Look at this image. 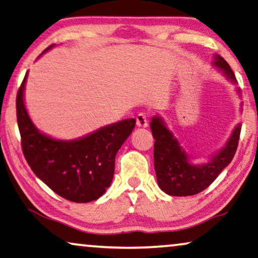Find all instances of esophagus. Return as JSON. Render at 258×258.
<instances>
[{
    "instance_id": "esophagus-1",
    "label": "esophagus",
    "mask_w": 258,
    "mask_h": 258,
    "mask_svg": "<svg viewBox=\"0 0 258 258\" xmlns=\"http://www.w3.org/2000/svg\"><path fill=\"white\" fill-rule=\"evenodd\" d=\"M137 125L138 127H147L148 126V118L145 113H139L137 116Z\"/></svg>"
}]
</instances>
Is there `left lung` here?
Listing matches in <instances>:
<instances>
[{"label":"left lung","instance_id":"left-lung-1","mask_svg":"<svg viewBox=\"0 0 258 258\" xmlns=\"http://www.w3.org/2000/svg\"><path fill=\"white\" fill-rule=\"evenodd\" d=\"M214 64L232 82L236 83L235 75L224 57L215 55ZM151 128L155 139L154 167L157 183L160 189L167 195L177 197L197 195L214 182L235 155L241 133V126L237 125L227 145L215 154L210 162L196 166L189 162V156L180 148L177 139L166 127L162 119L154 117Z\"/></svg>","mask_w":258,"mask_h":258}]
</instances>
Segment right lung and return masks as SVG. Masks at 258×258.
I'll list each match as a JSON object with an SVG mask.
<instances>
[{"instance_id": "add662e5", "label": "right lung", "mask_w": 258, "mask_h": 258, "mask_svg": "<svg viewBox=\"0 0 258 258\" xmlns=\"http://www.w3.org/2000/svg\"><path fill=\"white\" fill-rule=\"evenodd\" d=\"M51 47L53 45L44 52ZM26 76L28 73L16 98L17 124L26 162L38 178L67 201H96L112 182L116 154L134 130L136 119L105 126L79 140L52 139L36 128L25 109L23 92Z\"/></svg>"}]
</instances>
